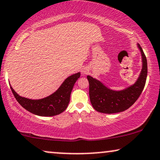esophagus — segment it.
<instances>
[{"label": "esophagus", "mask_w": 160, "mask_h": 160, "mask_svg": "<svg viewBox=\"0 0 160 160\" xmlns=\"http://www.w3.org/2000/svg\"><path fill=\"white\" fill-rule=\"evenodd\" d=\"M88 73H89V70L87 69V68H82V73L83 75H86V74H87Z\"/></svg>", "instance_id": "obj_1"}]
</instances>
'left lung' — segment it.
<instances>
[{"instance_id":"1","label":"left lung","mask_w":160,"mask_h":160,"mask_svg":"<svg viewBox=\"0 0 160 160\" xmlns=\"http://www.w3.org/2000/svg\"><path fill=\"white\" fill-rule=\"evenodd\" d=\"M143 67L139 78L134 84L122 91H113L104 86L100 81L87 76L89 81V99L93 108L104 113L122 112L132 106L143 90L147 77V60L140 44Z\"/></svg>"}]
</instances>
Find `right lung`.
Wrapping results in <instances>:
<instances>
[{"label": "right lung", "mask_w": 160, "mask_h": 160, "mask_svg": "<svg viewBox=\"0 0 160 160\" xmlns=\"http://www.w3.org/2000/svg\"><path fill=\"white\" fill-rule=\"evenodd\" d=\"M79 77L80 73L69 76L55 92L41 100H31L21 97L15 92L12 87H10L17 102L26 110L41 117H52L60 114L67 108L74 84Z\"/></svg>", "instance_id": "add662e5"}]
</instances>
